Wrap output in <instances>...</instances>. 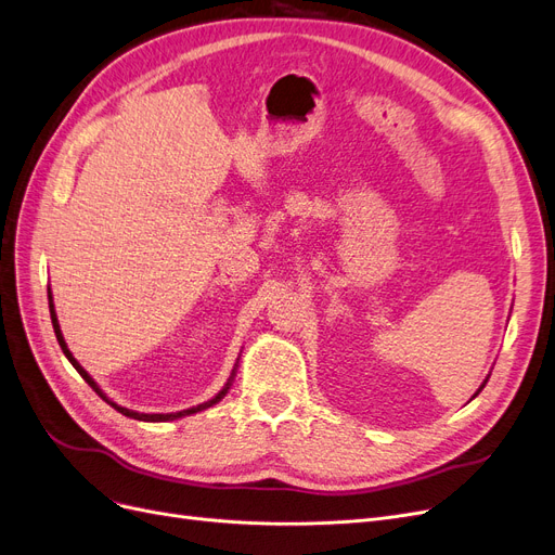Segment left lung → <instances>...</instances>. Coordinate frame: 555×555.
<instances>
[{
	"label": "left lung",
	"instance_id": "1",
	"mask_svg": "<svg viewBox=\"0 0 555 555\" xmlns=\"http://www.w3.org/2000/svg\"><path fill=\"white\" fill-rule=\"evenodd\" d=\"M487 380H490V378H487ZM487 380H485V383H482V385H480V389H478V391H476V393H474V396H472V398H476V396H478V393H480V391H482V387H485V385H487Z\"/></svg>",
	"mask_w": 555,
	"mask_h": 555
}]
</instances>
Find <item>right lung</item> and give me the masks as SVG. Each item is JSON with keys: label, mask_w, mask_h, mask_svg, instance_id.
<instances>
[{"label": "right lung", "mask_w": 555, "mask_h": 555, "mask_svg": "<svg viewBox=\"0 0 555 555\" xmlns=\"http://www.w3.org/2000/svg\"><path fill=\"white\" fill-rule=\"evenodd\" d=\"M48 300H50V317H52V325H54V332H56V341H59V346H61V350H63V354L65 358L70 360V364L79 371V375L81 378L91 385L93 389H95V393L102 398V401H106L111 408L114 410H118L120 414H125V416H129V418H137V421H175V418H182V416H189V414H195V412H203V410H207V408H211V405H216L218 401H223L225 398V393L230 391V387H232V380H234V375H236V366L232 369V375H230V380L225 383V387L220 389L211 401H207V403H201V405H195V408H189V410H182V412H168V414H145V412H134V410H127V408H120L118 403H114L111 401V398L98 387V383L91 378V375H88L86 371H83V366L73 358V352H70V348H68V344H65V339H63V332H61V325H59V319H56V312H54V302H52V292L48 289Z\"/></svg>", "instance_id": "right-lung-1"}]
</instances>
